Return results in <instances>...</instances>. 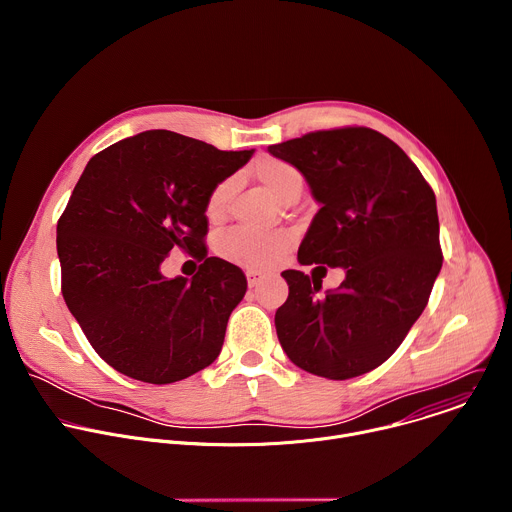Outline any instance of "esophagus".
<instances>
[{"label": "esophagus", "instance_id": "obj_1", "mask_svg": "<svg viewBox=\"0 0 512 512\" xmlns=\"http://www.w3.org/2000/svg\"><path fill=\"white\" fill-rule=\"evenodd\" d=\"M245 275H247V283H249V287H257V285L261 283V279L265 277L263 273H259V271H255V269H247V271H245Z\"/></svg>", "mask_w": 512, "mask_h": 512}]
</instances>
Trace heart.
I'll return each mask as SVG.
<instances>
[{
  "mask_svg": "<svg viewBox=\"0 0 512 512\" xmlns=\"http://www.w3.org/2000/svg\"><path fill=\"white\" fill-rule=\"evenodd\" d=\"M255 176L261 186L279 202L289 194L302 190V174L296 166H291L279 158H261L255 162ZM233 192V180L218 182L206 200V214L210 218L225 216L229 208V198ZM294 233L291 231H253L247 227H235L218 237L216 251L225 259L249 267V269H269L283 261V257L294 247Z\"/></svg>",
  "mask_w": 512,
  "mask_h": 512,
  "instance_id": "1",
  "label": "heart"
}]
</instances>
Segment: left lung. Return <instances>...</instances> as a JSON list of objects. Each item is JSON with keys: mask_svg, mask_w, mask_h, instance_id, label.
I'll return each mask as SVG.
<instances>
[{"mask_svg": "<svg viewBox=\"0 0 512 512\" xmlns=\"http://www.w3.org/2000/svg\"><path fill=\"white\" fill-rule=\"evenodd\" d=\"M269 154L296 166L322 204L300 263L346 269L322 298L314 273H281L289 285L275 312L281 348L296 367L332 381L369 373L401 346L442 269L435 194L399 145L371 127L310 131L269 145Z\"/></svg>", "mask_w": 512, "mask_h": 512, "instance_id": "8db88e82", "label": "left lung"}]
</instances>
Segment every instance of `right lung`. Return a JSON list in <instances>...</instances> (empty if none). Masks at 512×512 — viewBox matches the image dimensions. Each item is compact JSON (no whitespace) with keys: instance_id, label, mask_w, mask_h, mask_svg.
<instances>
[{"instance_id":"1","label":"right lung","mask_w":512,"mask_h":512,"mask_svg":"<svg viewBox=\"0 0 512 512\" xmlns=\"http://www.w3.org/2000/svg\"><path fill=\"white\" fill-rule=\"evenodd\" d=\"M253 156L152 129L93 156L56 225L62 298L95 352L125 377L168 385L221 354L245 273L206 253L210 190ZM172 248L201 261L166 280Z\"/></svg>"}]
</instances>
